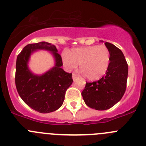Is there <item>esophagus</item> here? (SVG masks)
<instances>
[{"label": "esophagus", "mask_w": 146, "mask_h": 146, "mask_svg": "<svg viewBox=\"0 0 146 146\" xmlns=\"http://www.w3.org/2000/svg\"><path fill=\"white\" fill-rule=\"evenodd\" d=\"M72 77H73V80H76V78H78V76H77V75L75 74V73H73V76H72Z\"/></svg>", "instance_id": "obj_1"}]
</instances>
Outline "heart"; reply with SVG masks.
<instances>
[{
  "label": "heart",
  "instance_id": "obj_1",
  "mask_svg": "<svg viewBox=\"0 0 146 146\" xmlns=\"http://www.w3.org/2000/svg\"><path fill=\"white\" fill-rule=\"evenodd\" d=\"M66 70L76 69L79 63L81 71L90 81H96L107 73L110 62V53L104 44L73 48L62 54Z\"/></svg>",
  "mask_w": 146,
  "mask_h": 146
}]
</instances>
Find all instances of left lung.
Masks as SVG:
<instances>
[{"instance_id": "8db88e82", "label": "left lung", "mask_w": 146, "mask_h": 146, "mask_svg": "<svg viewBox=\"0 0 146 146\" xmlns=\"http://www.w3.org/2000/svg\"><path fill=\"white\" fill-rule=\"evenodd\" d=\"M104 44L110 53V62L106 75L94 82H86L81 95L86 104L96 110L111 108L125 92L128 65L122 52L110 42Z\"/></svg>"}]
</instances>
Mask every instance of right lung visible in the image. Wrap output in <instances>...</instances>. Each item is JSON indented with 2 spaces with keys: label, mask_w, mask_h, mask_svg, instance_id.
I'll return each instance as SVG.
<instances>
[{
  "label": "right lung",
  "mask_w": 146,
  "mask_h": 146,
  "mask_svg": "<svg viewBox=\"0 0 146 146\" xmlns=\"http://www.w3.org/2000/svg\"><path fill=\"white\" fill-rule=\"evenodd\" d=\"M38 48L52 51L56 62L53 69L39 76L32 74L27 67L31 53ZM56 47L48 42L27 44L18 54L15 84L20 97L29 107L40 113H49L62 106L65 92L73 83L72 73L64 71Z\"/></svg>",
  "instance_id": "obj_1"
}]
</instances>
